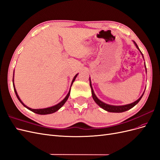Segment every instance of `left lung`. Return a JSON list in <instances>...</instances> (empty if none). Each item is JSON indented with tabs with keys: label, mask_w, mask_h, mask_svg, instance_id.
Here are the masks:
<instances>
[{
	"label": "left lung",
	"mask_w": 160,
	"mask_h": 160,
	"mask_svg": "<svg viewBox=\"0 0 160 160\" xmlns=\"http://www.w3.org/2000/svg\"><path fill=\"white\" fill-rule=\"evenodd\" d=\"M135 45L136 46L137 49L140 51V52H141L142 55L143 56V55L142 54V52H141V51L139 50V47L138 46V45L136 44V42H135V41H133ZM145 68H146V71H147V69H146V64H145ZM89 82H90V87H91V94H92V97H93V100L95 101V102L98 104L100 108H101L102 109H103L104 110L107 111H109V112H112V113H122V112H124V111H126L130 109H132V108H133L134 106L138 104L139 101L141 100L142 98L143 97V94H144V92L143 93V94L142 95V96L140 97V98L136 100L135 101H134V102L130 103V104H128V105H109V104H107L105 103L104 102H103V101H101V100H99L98 98H97V96L95 95V93H94V91L93 89V88H92V85H91V79L89 78Z\"/></svg>",
	"instance_id": "1"
}]
</instances>
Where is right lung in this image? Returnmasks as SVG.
<instances>
[{"instance_id":"1","label":"right lung","mask_w":160,"mask_h":160,"mask_svg":"<svg viewBox=\"0 0 160 160\" xmlns=\"http://www.w3.org/2000/svg\"><path fill=\"white\" fill-rule=\"evenodd\" d=\"M14 72H13L12 83H13L14 90V92H15V94H16V95H17V98H18V99L19 100V101H20V102L22 103V105L23 106H25V107L26 108H27L28 110H30V111H32V112H34V113H37V114H39V115H47V114H51V113H55V112H56L57 111L59 110V109L62 107V106L65 103L67 100L68 99V98H69V95H70V92H71V88H70V90H69V91L68 94H67V95H66L65 98L63 99H62V100L61 101V102H59V103L55 105H54V106H52V107H50V108H43V109H31V108H28V107H27V105H25V104H24V103H22V101L21 100L20 98H19V97H18V94H17V90H16V89H15V86H14ZM77 75H78V73L76 74V75H75L73 79H72L71 85V86H72V84L73 83V82L75 81V79H76V77H77Z\"/></svg>"}]
</instances>
